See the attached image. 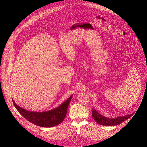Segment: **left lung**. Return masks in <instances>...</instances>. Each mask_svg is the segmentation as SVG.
Masks as SVG:
<instances>
[{
  "instance_id": "obj_1",
  "label": "left lung",
  "mask_w": 147,
  "mask_h": 147,
  "mask_svg": "<svg viewBox=\"0 0 147 147\" xmlns=\"http://www.w3.org/2000/svg\"><path fill=\"white\" fill-rule=\"evenodd\" d=\"M132 115L133 114L118 116L115 118H109L100 115L96 110L94 109H92V115L95 121L99 124L107 125V126H112V125H118L128 119L132 116Z\"/></svg>"
}]
</instances>
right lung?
<instances>
[{
  "label": "right lung",
  "mask_w": 147,
  "mask_h": 147,
  "mask_svg": "<svg viewBox=\"0 0 147 147\" xmlns=\"http://www.w3.org/2000/svg\"><path fill=\"white\" fill-rule=\"evenodd\" d=\"M72 96H70L58 107L51 111L41 112L27 111L18 106L13 99L12 100L18 112L28 121L40 127H52L59 124L64 120Z\"/></svg>",
  "instance_id": "1"
}]
</instances>
